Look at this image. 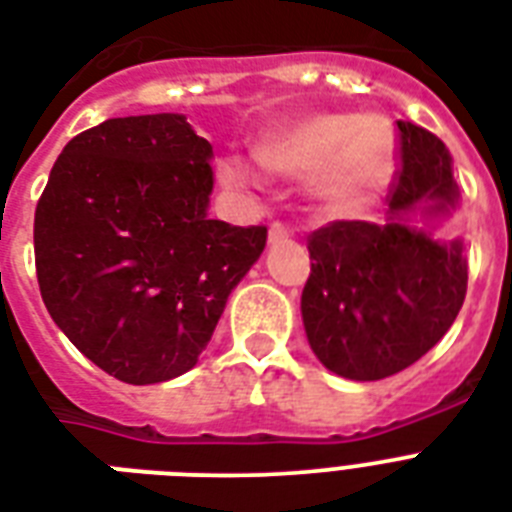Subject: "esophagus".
<instances>
[{
    "instance_id": "esophagus-1",
    "label": "esophagus",
    "mask_w": 512,
    "mask_h": 512,
    "mask_svg": "<svg viewBox=\"0 0 512 512\" xmlns=\"http://www.w3.org/2000/svg\"><path fill=\"white\" fill-rule=\"evenodd\" d=\"M289 236H292V228H289L287 223H271V228H268V241L271 244H279V241H287Z\"/></svg>"
}]
</instances>
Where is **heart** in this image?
<instances>
[{
	"instance_id": "obj_1",
	"label": "heart",
	"mask_w": 512,
	"mask_h": 512,
	"mask_svg": "<svg viewBox=\"0 0 512 512\" xmlns=\"http://www.w3.org/2000/svg\"><path fill=\"white\" fill-rule=\"evenodd\" d=\"M257 159L281 175L316 172L324 199L337 207H358L388 183L396 132L382 116L313 114L268 132L257 146ZM220 177L233 188H255L260 170L244 156H228Z\"/></svg>"
}]
</instances>
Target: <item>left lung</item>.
Segmentation results:
<instances>
[{"label":"left lung","mask_w":512,"mask_h":512,"mask_svg":"<svg viewBox=\"0 0 512 512\" xmlns=\"http://www.w3.org/2000/svg\"><path fill=\"white\" fill-rule=\"evenodd\" d=\"M401 170L382 223L337 220L308 236L305 335L329 372L369 382L422 358L457 319L468 292L460 239L433 236L457 209L446 146L412 122H398ZM420 211L428 226L413 223Z\"/></svg>","instance_id":"1"}]
</instances>
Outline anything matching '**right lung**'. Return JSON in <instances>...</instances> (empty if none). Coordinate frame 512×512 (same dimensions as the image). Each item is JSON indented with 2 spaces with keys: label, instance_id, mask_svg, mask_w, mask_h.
I'll return each mask as SVG.
<instances>
[{
  "label": "right lung",
  "instance_id": "obj_1",
  "mask_svg": "<svg viewBox=\"0 0 512 512\" xmlns=\"http://www.w3.org/2000/svg\"><path fill=\"white\" fill-rule=\"evenodd\" d=\"M212 146L183 114L68 140L36 204L39 292L63 335L130 385L180 377L263 255L265 225L209 220Z\"/></svg>",
  "mask_w": 512,
  "mask_h": 512
}]
</instances>
